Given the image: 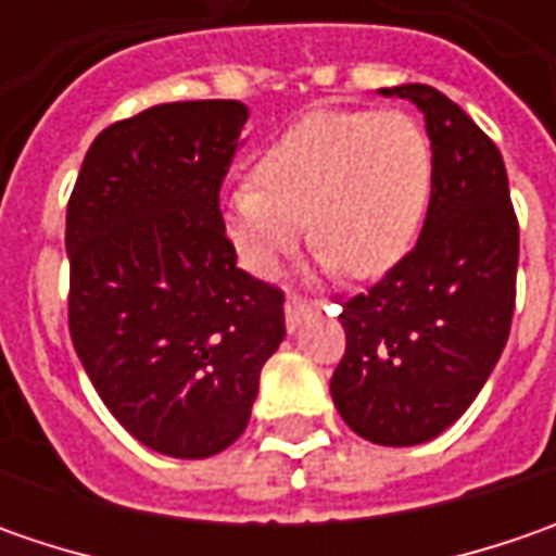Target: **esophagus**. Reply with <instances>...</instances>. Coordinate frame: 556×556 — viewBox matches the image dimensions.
<instances>
[{
	"label": "esophagus",
	"instance_id": "1",
	"mask_svg": "<svg viewBox=\"0 0 556 556\" xmlns=\"http://www.w3.org/2000/svg\"><path fill=\"white\" fill-rule=\"evenodd\" d=\"M318 309V303H309V300H303V296H288V303H285V315H288V328L290 331H296V325L312 315V312Z\"/></svg>",
	"mask_w": 556,
	"mask_h": 556
}]
</instances>
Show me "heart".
<instances>
[{"label":"heart","instance_id":"b5f03b06","mask_svg":"<svg viewBox=\"0 0 556 556\" xmlns=\"http://www.w3.org/2000/svg\"><path fill=\"white\" fill-rule=\"evenodd\" d=\"M430 176V141L415 117L312 111L256 154L250 185L225 191V235L253 275L275 278L309 223L325 266L371 278L408 253Z\"/></svg>","mask_w":556,"mask_h":556}]
</instances>
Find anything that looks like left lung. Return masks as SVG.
<instances>
[{"mask_svg":"<svg viewBox=\"0 0 556 556\" xmlns=\"http://www.w3.org/2000/svg\"><path fill=\"white\" fill-rule=\"evenodd\" d=\"M427 123L433 176L415 250L343 303L346 353L331 377L340 417L377 445H417L452 427L504 353L520 228L495 141L433 86L380 89Z\"/></svg>","mask_w":556,"mask_h":556,"instance_id":"1","label":"left lung"}]
</instances>
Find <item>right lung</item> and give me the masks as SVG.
<instances>
[{
	"label": "right lung",
	"mask_w": 556,
	"mask_h": 556,
	"mask_svg": "<svg viewBox=\"0 0 556 556\" xmlns=\"http://www.w3.org/2000/svg\"><path fill=\"white\" fill-rule=\"evenodd\" d=\"M241 101H173L98 132L67 201L74 350L108 412L169 458L244 433L285 293L238 268L219 188Z\"/></svg>",
	"instance_id": "obj_1"
}]
</instances>
